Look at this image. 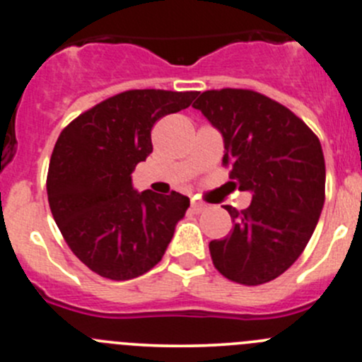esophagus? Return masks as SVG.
<instances>
[{"instance_id": "34e87169", "label": "esophagus", "mask_w": 362, "mask_h": 362, "mask_svg": "<svg viewBox=\"0 0 362 362\" xmlns=\"http://www.w3.org/2000/svg\"><path fill=\"white\" fill-rule=\"evenodd\" d=\"M191 208H192V211H196V214H202L204 208H206V204L202 203V202H196V199H192Z\"/></svg>"}]
</instances>
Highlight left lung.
Segmentation results:
<instances>
[{
  "mask_svg": "<svg viewBox=\"0 0 362 362\" xmlns=\"http://www.w3.org/2000/svg\"><path fill=\"white\" fill-rule=\"evenodd\" d=\"M192 107L222 134V163L252 194L247 210L226 206L233 229L210 242L214 266L243 286L269 282L294 264L319 222L326 187L319 138L289 108L254 90H204Z\"/></svg>",
  "mask_w": 362,
  "mask_h": 362,
  "instance_id": "1",
  "label": "left lung"
}]
</instances>
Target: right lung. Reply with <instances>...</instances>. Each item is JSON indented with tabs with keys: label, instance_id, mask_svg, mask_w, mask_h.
I'll use <instances>...</instances> for the list:
<instances>
[{
	"label": "right lung",
	"instance_id": "1",
	"mask_svg": "<svg viewBox=\"0 0 362 362\" xmlns=\"http://www.w3.org/2000/svg\"><path fill=\"white\" fill-rule=\"evenodd\" d=\"M198 93L126 90L69 122L47 175L50 211L73 254L110 280L154 268L189 208L180 192H138L131 173L152 152L156 120L187 108Z\"/></svg>",
	"mask_w": 362,
	"mask_h": 362
}]
</instances>
